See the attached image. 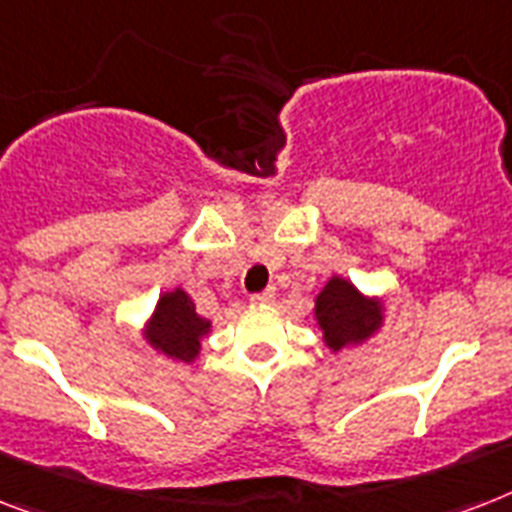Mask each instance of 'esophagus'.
<instances>
[{
  "instance_id": "esophagus-1",
  "label": "esophagus",
  "mask_w": 512,
  "mask_h": 512,
  "mask_svg": "<svg viewBox=\"0 0 512 512\" xmlns=\"http://www.w3.org/2000/svg\"><path fill=\"white\" fill-rule=\"evenodd\" d=\"M273 299H276V292H273V289H265V292L252 294V297H249V302H252V305H270Z\"/></svg>"
}]
</instances>
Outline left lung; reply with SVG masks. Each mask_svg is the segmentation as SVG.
Instances as JSON below:
<instances>
[{
  "label": "left lung",
  "mask_w": 512,
  "mask_h": 512,
  "mask_svg": "<svg viewBox=\"0 0 512 512\" xmlns=\"http://www.w3.org/2000/svg\"><path fill=\"white\" fill-rule=\"evenodd\" d=\"M315 315L331 350H342L344 344L365 339L381 321L378 307L360 297L355 286L344 278L328 281L315 299Z\"/></svg>",
  "instance_id": "1"
}]
</instances>
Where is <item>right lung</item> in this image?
Wrapping results in <instances>:
<instances>
[{
    "label": "right lung",
    "instance_id": "obj_1",
    "mask_svg": "<svg viewBox=\"0 0 512 512\" xmlns=\"http://www.w3.org/2000/svg\"><path fill=\"white\" fill-rule=\"evenodd\" d=\"M210 331V323L194 313V302L189 294L176 289L160 299V305L149 328V342L160 347L165 355L178 360H194L199 352V339Z\"/></svg>",
    "mask_w": 512,
    "mask_h": 512
}]
</instances>
